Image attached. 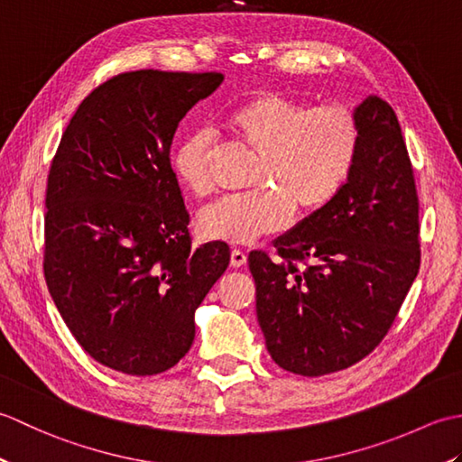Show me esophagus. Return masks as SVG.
<instances>
[{"mask_svg":"<svg viewBox=\"0 0 462 462\" xmlns=\"http://www.w3.org/2000/svg\"><path fill=\"white\" fill-rule=\"evenodd\" d=\"M246 262H248L246 252H242V250H238V248L232 250V254H230V266H232V268L246 266Z\"/></svg>","mask_w":462,"mask_h":462,"instance_id":"esophagus-1","label":"esophagus"}]
</instances>
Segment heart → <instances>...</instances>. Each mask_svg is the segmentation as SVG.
<instances>
[{
  "label": "heart",
  "instance_id": "heart-1",
  "mask_svg": "<svg viewBox=\"0 0 462 462\" xmlns=\"http://www.w3.org/2000/svg\"><path fill=\"white\" fill-rule=\"evenodd\" d=\"M222 125L258 156L250 179L256 190L224 196L199 214L204 238L232 244L282 230L291 210L328 206L349 180L361 144L357 116L346 106H308L282 91H260L230 106ZM212 141L208 131H194L172 152L174 174L196 196L212 192Z\"/></svg>",
  "mask_w": 462,
  "mask_h": 462
}]
</instances>
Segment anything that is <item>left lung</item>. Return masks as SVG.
<instances>
[{
  "label": "left lung",
  "instance_id": "1",
  "mask_svg": "<svg viewBox=\"0 0 462 462\" xmlns=\"http://www.w3.org/2000/svg\"><path fill=\"white\" fill-rule=\"evenodd\" d=\"M361 144L341 192L248 256L272 359L319 377L356 365L393 326L420 266L419 196L395 111L369 95Z\"/></svg>",
  "mask_w": 462,
  "mask_h": 462
}]
</instances>
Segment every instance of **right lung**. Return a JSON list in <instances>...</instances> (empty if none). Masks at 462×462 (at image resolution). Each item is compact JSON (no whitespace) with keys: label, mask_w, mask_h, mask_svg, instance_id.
I'll list each match as a JSON object with an SVG mask.
<instances>
[{"label":"right lung","mask_w":462,"mask_h":462,"mask_svg":"<svg viewBox=\"0 0 462 462\" xmlns=\"http://www.w3.org/2000/svg\"><path fill=\"white\" fill-rule=\"evenodd\" d=\"M222 73H119L85 97L47 176L43 272L79 346L126 375L174 367L194 311L228 268L226 242L192 248L171 166L182 116Z\"/></svg>","instance_id":"obj_1"}]
</instances>
